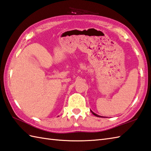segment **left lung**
<instances>
[{"instance_id": "8db88e82", "label": "left lung", "mask_w": 151, "mask_h": 151, "mask_svg": "<svg viewBox=\"0 0 151 151\" xmlns=\"http://www.w3.org/2000/svg\"><path fill=\"white\" fill-rule=\"evenodd\" d=\"M91 113H92L94 115H95V116H96V117H102V116H101V115H97V114H96L95 113H94V112H93V111H92L91 110Z\"/></svg>"}]
</instances>
